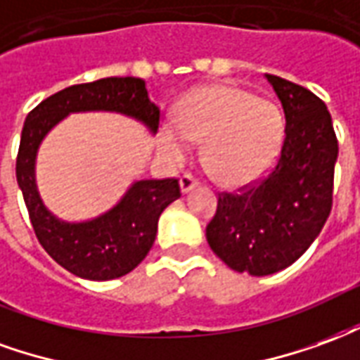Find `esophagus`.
<instances>
[{
	"label": "esophagus",
	"mask_w": 360,
	"mask_h": 360,
	"mask_svg": "<svg viewBox=\"0 0 360 360\" xmlns=\"http://www.w3.org/2000/svg\"><path fill=\"white\" fill-rule=\"evenodd\" d=\"M195 186H199V180L193 174H184L182 178H180V190H182V193H188L190 190H193Z\"/></svg>",
	"instance_id": "34e87169"
}]
</instances>
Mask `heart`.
Returning a JSON list of instances; mask_svg holds the SVG:
<instances>
[{
  "label": "heart",
  "mask_w": 360,
  "mask_h": 360,
  "mask_svg": "<svg viewBox=\"0 0 360 360\" xmlns=\"http://www.w3.org/2000/svg\"><path fill=\"white\" fill-rule=\"evenodd\" d=\"M188 140L203 143V165L220 186L241 188L272 167L282 140L284 117L263 97L234 84L195 88L176 107V124L162 126L167 153L182 157Z\"/></svg>",
  "instance_id": "b5f03b06"
}]
</instances>
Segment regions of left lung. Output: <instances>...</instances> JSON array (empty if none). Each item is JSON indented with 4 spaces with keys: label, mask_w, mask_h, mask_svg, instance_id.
Listing matches in <instances>:
<instances>
[{
    "label": "left lung",
    "mask_w": 360,
    "mask_h": 360,
    "mask_svg": "<svg viewBox=\"0 0 360 360\" xmlns=\"http://www.w3.org/2000/svg\"><path fill=\"white\" fill-rule=\"evenodd\" d=\"M285 115L276 165L236 193L222 191L207 241L236 272L269 276L295 263L320 234L334 201L332 117L311 90L266 75Z\"/></svg>",
    "instance_id": "obj_1"
}]
</instances>
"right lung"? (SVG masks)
I'll return each mask as SVG.
<instances>
[{"label": "right lung", "mask_w": 360, "mask_h": 360, "mask_svg": "<svg viewBox=\"0 0 360 360\" xmlns=\"http://www.w3.org/2000/svg\"><path fill=\"white\" fill-rule=\"evenodd\" d=\"M117 111L159 130L161 111L134 76H111L75 84L36 105L22 126L17 155V182L22 190L34 234L47 255L75 276L112 280L134 270L146 259L157 236L161 212L180 198L176 178L140 180L126 191L117 207L88 222H63L41 203L34 178V162L41 140L69 112Z\"/></svg>", "instance_id": "right-lung-1"}]
</instances>
